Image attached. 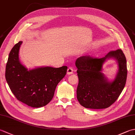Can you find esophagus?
I'll use <instances>...</instances> for the list:
<instances>
[{
    "label": "esophagus",
    "mask_w": 135,
    "mask_h": 135,
    "mask_svg": "<svg viewBox=\"0 0 135 135\" xmlns=\"http://www.w3.org/2000/svg\"><path fill=\"white\" fill-rule=\"evenodd\" d=\"M74 70L72 67H69L67 70V74L68 75H71V74H73Z\"/></svg>",
    "instance_id": "34e87169"
}]
</instances>
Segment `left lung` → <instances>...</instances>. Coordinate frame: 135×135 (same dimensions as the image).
Returning a JSON list of instances; mask_svg holds the SVG:
<instances>
[{"mask_svg":"<svg viewBox=\"0 0 135 135\" xmlns=\"http://www.w3.org/2000/svg\"><path fill=\"white\" fill-rule=\"evenodd\" d=\"M116 60L118 71L114 78L108 80L102 73L103 64L108 59ZM79 83L76 97L86 108L102 109L113 104L124 89L127 77V60L121 49L109 52L101 59L82 56L75 62Z\"/></svg>","mask_w":135,"mask_h":135,"instance_id":"1","label":"left lung"}]
</instances>
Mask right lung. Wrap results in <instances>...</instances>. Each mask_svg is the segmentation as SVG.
Returning <instances> with one entry per match:
<instances>
[{"mask_svg": "<svg viewBox=\"0 0 135 135\" xmlns=\"http://www.w3.org/2000/svg\"><path fill=\"white\" fill-rule=\"evenodd\" d=\"M22 43H17L10 51L6 67V79L17 100L30 107H44L53 99L57 84L66 75L67 67L44 66L28 70L19 59Z\"/></svg>", "mask_w": 135, "mask_h": 135, "instance_id": "obj_1", "label": "right lung"}]
</instances>
